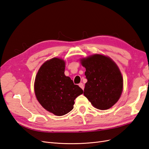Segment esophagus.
Here are the masks:
<instances>
[{
    "instance_id": "esophagus-1",
    "label": "esophagus",
    "mask_w": 149,
    "mask_h": 149,
    "mask_svg": "<svg viewBox=\"0 0 149 149\" xmlns=\"http://www.w3.org/2000/svg\"><path fill=\"white\" fill-rule=\"evenodd\" d=\"M79 86L80 87V88L83 89V90H84V84L82 83H79Z\"/></svg>"
}]
</instances>
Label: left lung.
Here are the masks:
<instances>
[{
  "instance_id": "left-lung-1",
  "label": "left lung",
  "mask_w": 149,
  "mask_h": 149,
  "mask_svg": "<svg viewBox=\"0 0 149 149\" xmlns=\"http://www.w3.org/2000/svg\"><path fill=\"white\" fill-rule=\"evenodd\" d=\"M86 68L84 95L96 109L104 110L119 100L123 88L120 69L110 58L95 54L81 60Z\"/></svg>"
}]
</instances>
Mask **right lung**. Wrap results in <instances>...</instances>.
I'll use <instances>...</instances> for the list:
<instances>
[{"mask_svg": "<svg viewBox=\"0 0 149 149\" xmlns=\"http://www.w3.org/2000/svg\"><path fill=\"white\" fill-rule=\"evenodd\" d=\"M65 61L53 58L40 66L34 82V92L40 104L57 116L73 109L74 100L83 91L65 75Z\"/></svg>", "mask_w": 149, "mask_h": 149, "instance_id": "right-lung-1", "label": "right lung"}]
</instances>
